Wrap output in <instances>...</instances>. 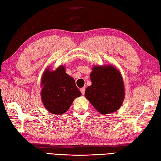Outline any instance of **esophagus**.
Instances as JSON below:
<instances>
[{
  "mask_svg": "<svg viewBox=\"0 0 161 161\" xmlns=\"http://www.w3.org/2000/svg\"><path fill=\"white\" fill-rule=\"evenodd\" d=\"M80 92H81L82 95H84L85 94V87H82V88L80 89Z\"/></svg>",
  "mask_w": 161,
  "mask_h": 161,
  "instance_id": "34e87169",
  "label": "esophagus"
}]
</instances>
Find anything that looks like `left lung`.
Masks as SVG:
<instances>
[{
	"mask_svg": "<svg viewBox=\"0 0 161 161\" xmlns=\"http://www.w3.org/2000/svg\"><path fill=\"white\" fill-rule=\"evenodd\" d=\"M92 85L85 95L92 105L103 115L118 110L125 98V87L119 70L112 65L95 66L90 74Z\"/></svg>",
	"mask_w": 161,
	"mask_h": 161,
	"instance_id": "8db88e82",
	"label": "left lung"
}]
</instances>
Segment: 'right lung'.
<instances>
[{
    "label": "right lung",
    "instance_id": "right-lung-1",
    "mask_svg": "<svg viewBox=\"0 0 161 161\" xmlns=\"http://www.w3.org/2000/svg\"><path fill=\"white\" fill-rule=\"evenodd\" d=\"M41 99L50 113L62 115L69 110L73 101L81 96L75 79L66 72L64 66L51 70L48 67L41 79Z\"/></svg>",
    "mask_w": 161,
    "mask_h": 161
}]
</instances>
